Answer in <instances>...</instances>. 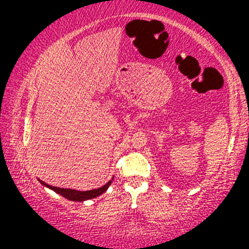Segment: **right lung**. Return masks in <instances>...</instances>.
<instances>
[{"label":"right lung","mask_w":249,"mask_h":249,"mask_svg":"<svg viewBox=\"0 0 249 249\" xmlns=\"http://www.w3.org/2000/svg\"><path fill=\"white\" fill-rule=\"evenodd\" d=\"M39 182L42 183L43 186L47 187V188L54 190V192L60 194L61 196L66 197L67 199H70V200H74V202H84V200H87V199H90V198H95V197L102 195V194L107 192V189L110 187L111 181H108L107 185H104L103 187H101V188H97V189H93V190H87V192H79V190H74V189H67V188H59V187H53V186H50L45 183L42 180H39Z\"/></svg>","instance_id":"obj_1"}]
</instances>
